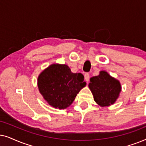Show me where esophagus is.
<instances>
[{
	"label": "esophagus",
	"instance_id": "esophagus-1",
	"mask_svg": "<svg viewBox=\"0 0 146 146\" xmlns=\"http://www.w3.org/2000/svg\"><path fill=\"white\" fill-rule=\"evenodd\" d=\"M84 78H85V80L86 81H89L90 80V74L88 73H86L84 74Z\"/></svg>",
	"mask_w": 146,
	"mask_h": 146
}]
</instances>
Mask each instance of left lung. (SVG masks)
Instances as JSON below:
<instances>
[{
    "label": "left lung",
    "mask_w": 146,
    "mask_h": 146,
    "mask_svg": "<svg viewBox=\"0 0 146 146\" xmlns=\"http://www.w3.org/2000/svg\"><path fill=\"white\" fill-rule=\"evenodd\" d=\"M89 88L94 101L101 106L113 104L121 92L119 82L105 71H101L98 76L91 78Z\"/></svg>",
    "instance_id": "left-lung-1"
}]
</instances>
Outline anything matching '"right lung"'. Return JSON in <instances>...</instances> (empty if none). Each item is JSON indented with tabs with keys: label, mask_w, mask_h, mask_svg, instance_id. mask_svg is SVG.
Wrapping results in <instances>:
<instances>
[{
	"label": "right lung",
	"mask_w": 146,
	"mask_h": 146,
	"mask_svg": "<svg viewBox=\"0 0 146 146\" xmlns=\"http://www.w3.org/2000/svg\"><path fill=\"white\" fill-rule=\"evenodd\" d=\"M85 85L84 76L72 73L65 64L50 66L38 78L40 92L55 108L64 109L71 105Z\"/></svg>",
	"instance_id": "right-lung-1"
}]
</instances>
